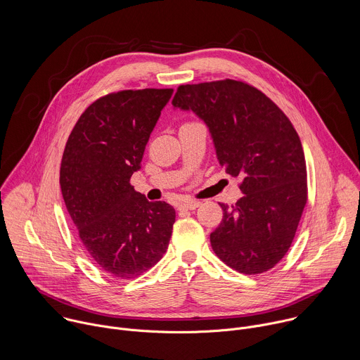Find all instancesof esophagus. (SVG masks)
Masks as SVG:
<instances>
[{"label": "esophagus", "instance_id": "1", "mask_svg": "<svg viewBox=\"0 0 360 360\" xmlns=\"http://www.w3.org/2000/svg\"><path fill=\"white\" fill-rule=\"evenodd\" d=\"M199 206H200V202H199V200H186V202H184V203L179 205V209H181V210H182V209L193 210V209H196V207H199Z\"/></svg>", "mask_w": 360, "mask_h": 360}]
</instances>
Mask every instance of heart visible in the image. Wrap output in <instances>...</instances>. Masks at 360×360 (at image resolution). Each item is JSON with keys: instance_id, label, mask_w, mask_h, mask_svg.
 Returning <instances> with one entry per match:
<instances>
[{"instance_id": "1", "label": "heart", "mask_w": 360, "mask_h": 360, "mask_svg": "<svg viewBox=\"0 0 360 360\" xmlns=\"http://www.w3.org/2000/svg\"><path fill=\"white\" fill-rule=\"evenodd\" d=\"M185 124H186V123H185Z\"/></svg>"}]
</instances>
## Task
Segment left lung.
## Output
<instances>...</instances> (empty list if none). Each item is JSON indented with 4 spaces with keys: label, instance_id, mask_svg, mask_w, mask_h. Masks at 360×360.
<instances>
[{
    "label": "left lung",
    "instance_id": "left-lung-1",
    "mask_svg": "<svg viewBox=\"0 0 360 360\" xmlns=\"http://www.w3.org/2000/svg\"><path fill=\"white\" fill-rule=\"evenodd\" d=\"M172 104L196 112L213 137L219 164L245 193L223 209L210 233L216 256L242 274H262L288 252L307 198V165L290 118L243 80L181 84Z\"/></svg>",
    "mask_w": 360,
    "mask_h": 360
}]
</instances>
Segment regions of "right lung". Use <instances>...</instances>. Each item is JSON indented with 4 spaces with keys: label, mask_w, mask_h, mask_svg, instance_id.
<instances>
[{
    "label": "right lung",
    "mask_w": 360,
    "mask_h": 360,
    "mask_svg": "<svg viewBox=\"0 0 360 360\" xmlns=\"http://www.w3.org/2000/svg\"><path fill=\"white\" fill-rule=\"evenodd\" d=\"M172 89L120 90L93 101L76 122L60 164V189L94 263L134 278L168 249L175 209L150 202L130 184Z\"/></svg>",
    "instance_id": "add662e5"
}]
</instances>
